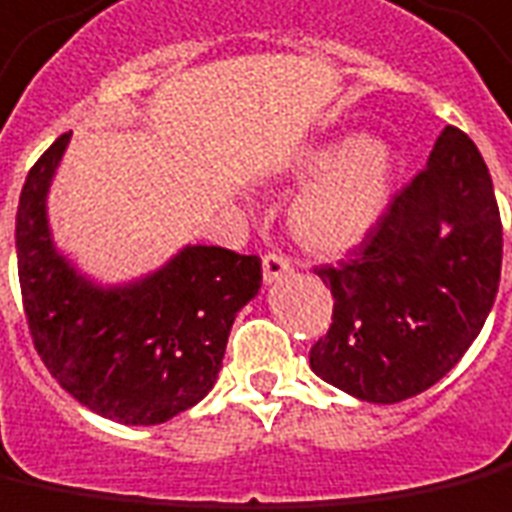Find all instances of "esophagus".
I'll list each match as a JSON object with an SVG mask.
<instances>
[{"label":"esophagus","instance_id":"obj_1","mask_svg":"<svg viewBox=\"0 0 512 512\" xmlns=\"http://www.w3.org/2000/svg\"><path fill=\"white\" fill-rule=\"evenodd\" d=\"M291 260L285 255H280V252H268L266 257H263V280L266 282H274L280 280V277H285L288 271H291Z\"/></svg>","mask_w":512,"mask_h":512}]
</instances>
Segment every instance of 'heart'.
I'll return each instance as SVG.
<instances>
[{
    "label": "heart",
    "instance_id": "b5f03b06",
    "mask_svg": "<svg viewBox=\"0 0 512 512\" xmlns=\"http://www.w3.org/2000/svg\"><path fill=\"white\" fill-rule=\"evenodd\" d=\"M293 174L313 177L293 199V235L310 252L341 255L380 219L391 188V149L371 135L313 146L293 160Z\"/></svg>",
    "mask_w": 512,
    "mask_h": 512
}]
</instances>
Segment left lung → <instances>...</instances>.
<instances>
[{
	"mask_svg": "<svg viewBox=\"0 0 512 512\" xmlns=\"http://www.w3.org/2000/svg\"><path fill=\"white\" fill-rule=\"evenodd\" d=\"M316 274L332 324L310 349L324 382L393 405L457 366L491 313L502 274V219L480 149L446 127L418 171L341 266Z\"/></svg>",
	"mask_w": 512,
	"mask_h": 512,
	"instance_id": "left-lung-1",
	"label": "left lung"
}]
</instances>
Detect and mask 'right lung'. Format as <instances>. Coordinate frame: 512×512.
I'll return each mask as SVG.
<instances>
[{
  "instance_id": "1",
  "label": "right lung",
  "mask_w": 512,
  "mask_h": 512,
  "mask_svg": "<svg viewBox=\"0 0 512 512\" xmlns=\"http://www.w3.org/2000/svg\"><path fill=\"white\" fill-rule=\"evenodd\" d=\"M71 132L38 157L21 188L16 255L35 352L99 416L163 424L202 402L219 377L238 310L260 288V257L185 246L144 280L99 288L57 255L46 191Z\"/></svg>"
}]
</instances>
